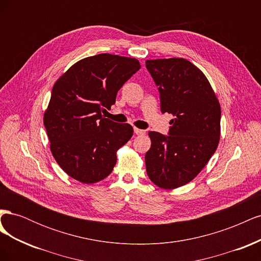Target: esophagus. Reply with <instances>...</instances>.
Returning a JSON list of instances; mask_svg holds the SVG:
<instances>
[{
  "label": "esophagus",
  "mask_w": 261,
  "mask_h": 261,
  "mask_svg": "<svg viewBox=\"0 0 261 261\" xmlns=\"http://www.w3.org/2000/svg\"><path fill=\"white\" fill-rule=\"evenodd\" d=\"M134 132H135L136 135H145V134H146V130H144V129H139V128H137V127L134 128Z\"/></svg>",
  "instance_id": "obj_1"
}]
</instances>
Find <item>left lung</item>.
Segmentation results:
<instances>
[{
	"label": "left lung",
	"mask_w": 261,
	"mask_h": 261,
	"mask_svg": "<svg viewBox=\"0 0 261 261\" xmlns=\"http://www.w3.org/2000/svg\"><path fill=\"white\" fill-rule=\"evenodd\" d=\"M159 87L161 111L173 115L170 135L149 132L147 174L163 189L186 185L199 174L218 148L221 107L201 70L183 58L147 60Z\"/></svg>",
	"instance_id": "1"
}]
</instances>
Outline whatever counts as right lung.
Segmentation results:
<instances>
[{"label": "right lung", "instance_id": "obj_1", "mask_svg": "<svg viewBox=\"0 0 261 261\" xmlns=\"http://www.w3.org/2000/svg\"><path fill=\"white\" fill-rule=\"evenodd\" d=\"M139 68L137 59L102 53L76 62L55 82L43 124L55 161L72 178L93 184L111 174L134 129L102 113Z\"/></svg>", "mask_w": 261, "mask_h": 261}]
</instances>
